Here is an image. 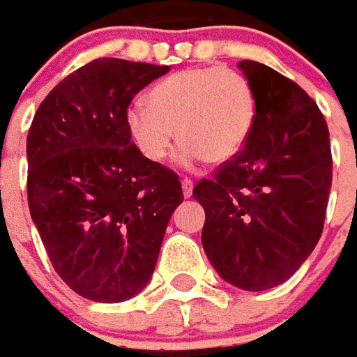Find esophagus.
<instances>
[{
	"label": "esophagus",
	"instance_id": "obj_1",
	"mask_svg": "<svg viewBox=\"0 0 357 357\" xmlns=\"http://www.w3.org/2000/svg\"><path fill=\"white\" fill-rule=\"evenodd\" d=\"M181 189H183V197L189 199V197L193 195V181H191V179H183V181H181Z\"/></svg>",
	"mask_w": 357,
	"mask_h": 357
}]
</instances>
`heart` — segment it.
<instances>
[{
  "label": "heart",
  "instance_id": "obj_1",
  "mask_svg": "<svg viewBox=\"0 0 357 357\" xmlns=\"http://www.w3.org/2000/svg\"><path fill=\"white\" fill-rule=\"evenodd\" d=\"M124 122L133 145L151 162H162L178 137L181 166L191 168L202 158L220 166L239 155L252 133L255 91L231 68H185L156 82L147 105H130Z\"/></svg>",
  "mask_w": 357,
  "mask_h": 357
}]
</instances>
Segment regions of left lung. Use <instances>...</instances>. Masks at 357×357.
Here are the masks:
<instances>
[{
    "label": "left lung",
    "mask_w": 357,
    "mask_h": 357,
    "mask_svg": "<svg viewBox=\"0 0 357 357\" xmlns=\"http://www.w3.org/2000/svg\"><path fill=\"white\" fill-rule=\"evenodd\" d=\"M256 122L241 153L193 189L206 220L202 248L243 291L284 283L321 237L333 181L329 128L312 97L283 74L239 61Z\"/></svg>",
    "instance_id": "left-lung-1"
}]
</instances>
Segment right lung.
<instances>
[{
  "label": "right lung",
  "instance_id": "1",
  "mask_svg": "<svg viewBox=\"0 0 357 357\" xmlns=\"http://www.w3.org/2000/svg\"><path fill=\"white\" fill-rule=\"evenodd\" d=\"M168 66L95 59L43 99L26 139L28 204L59 277L93 302L147 287L174 210L178 176L133 145L124 114Z\"/></svg>",
  "mask_w": 357,
  "mask_h": 357
}]
</instances>
